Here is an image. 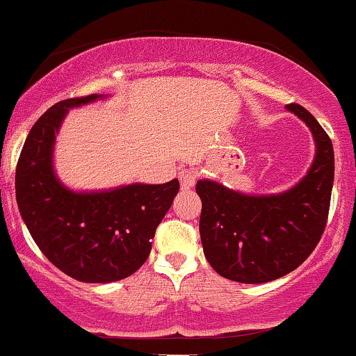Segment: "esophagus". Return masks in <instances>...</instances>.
Here are the masks:
<instances>
[{
	"instance_id": "1",
	"label": "esophagus",
	"mask_w": 356,
	"mask_h": 356,
	"mask_svg": "<svg viewBox=\"0 0 356 356\" xmlns=\"http://www.w3.org/2000/svg\"><path fill=\"white\" fill-rule=\"evenodd\" d=\"M179 181H181L182 189H191L197 181V172L194 169H182L179 172Z\"/></svg>"
}]
</instances>
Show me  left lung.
I'll return each instance as SVG.
<instances>
[{"label": "left lung", "instance_id": "obj_1", "mask_svg": "<svg viewBox=\"0 0 356 356\" xmlns=\"http://www.w3.org/2000/svg\"><path fill=\"white\" fill-rule=\"evenodd\" d=\"M312 129L316 157L303 181L276 195H246L199 181L201 241L216 273L238 283H268L303 264L328 220L334 177L333 144L305 107L286 105Z\"/></svg>", "mask_w": 356, "mask_h": 356}]
</instances>
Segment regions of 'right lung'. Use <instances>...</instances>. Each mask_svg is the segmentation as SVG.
<instances>
[{
  "label": "right lung",
  "mask_w": 356,
  "mask_h": 356,
  "mask_svg": "<svg viewBox=\"0 0 356 356\" xmlns=\"http://www.w3.org/2000/svg\"><path fill=\"white\" fill-rule=\"evenodd\" d=\"M97 99L93 93L48 108L28 134L15 177L18 209L36 246L60 271L83 283L134 275L179 192L177 179L90 194L61 186L51 164L55 134L68 108Z\"/></svg>",
  "instance_id": "1"
}]
</instances>
